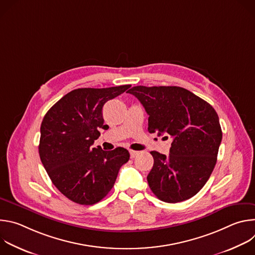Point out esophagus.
Wrapping results in <instances>:
<instances>
[{
  "label": "esophagus",
  "mask_w": 255,
  "mask_h": 255,
  "mask_svg": "<svg viewBox=\"0 0 255 255\" xmlns=\"http://www.w3.org/2000/svg\"><path fill=\"white\" fill-rule=\"evenodd\" d=\"M139 154V151H136V150H130V156L131 158H134L135 156H137Z\"/></svg>",
  "instance_id": "34e87169"
}]
</instances>
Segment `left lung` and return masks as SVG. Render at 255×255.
<instances>
[{
  "label": "left lung",
  "instance_id": "8db88e82",
  "mask_svg": "<svg viewBox=\"0 0 255 255\" xmlns=\"http://www.w3.org/2000/svg\"><path fill=\"white\" fill-rule=\"evenodd\" d=\"M148 114V132L171 137L169 155L151 151L147 175L152 193L166 203L186 201L200 192L217 162L222 130L215 109L180 87H133Z\"/></svg>",
  "mask_w": 255,
  "mask_h": 255
}]
</instances>
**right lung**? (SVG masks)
Segmentation results:
<instances>
[{
    "label": "right lung",
    "instance_id": "1",
    "mask_svg": "<svg viewBox=\"0 0 255 255\" xmlns=\"http://www.w3.org/2000/svg\"><path fill=\"white\" fill-rule=\"evenodd\" d=\"M131 86L84 88L69 92L45 114L40 127L39 155L53 185L70 201L94 205L112 190L127 149L93 147L104 125L103 107Z\"/></svg>",
    "mask_w": 255,
    "mask_h": 255
}]
</instances>
